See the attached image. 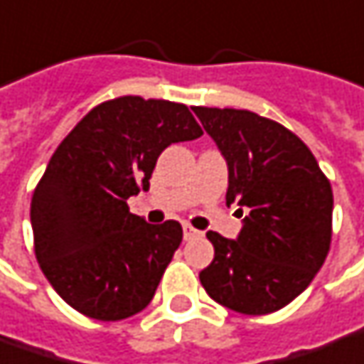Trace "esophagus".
Instances as JSON below:
<instances>
[{"label":"esophagus","mask_w":364,"mask_h":364,"mask_svg":"<svg viewBox=\"0 0 364 364\" xmlns=\"http://www.w3.org/2000/svg\"><path fill=\"white\" fill-rule=\"evenodd\" d=\"M201 235V232H197L195 228H191V225H183V237L185 240H193V237H199Z\"/></svg>","instance_id":"esophagus-1"}]
</instances>
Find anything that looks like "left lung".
<instances>
[{
	"label": "left lung",
	"mask_w": 364,
	"mask_h": 364,
	"mask_svg": "<svg viewBox=\"0 0 364 364\" xmlns=\"http://www.w3.org/2000/svg\"><path fill=\"white\" fill-rule=\"evenodd\" d=\"M193 112L228 163V205L246 211L235 240L207 232L215 256L199 280L221 306L276 312L306 290L331 250V183L282 124L235 108Z\"/></svg>",
	"instance_id": "left-lung-1"
}]
</instances>
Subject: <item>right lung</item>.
I'll return each instance as SVG.
<instances>
[{
	"instance_id": "right-lung-1",
	"label": "right lung",
	"mask_w": 364,
	"mask_h": 364,
	"mask_svg": "<svg viewBox=\"0 0 364 364\" xmlns=\"http://www.w3.org/2000/svg\"><path fill=\"white\" fill-rule=\"evenodd\" d=\"M203 134L185 105L120 96L92 108L52 155L32 197L38 264L70 306L122 320L153 300L183 240L179 221L151 225L127 199L149 191L159 155Z\"/></svg>"
}]
</instances>
